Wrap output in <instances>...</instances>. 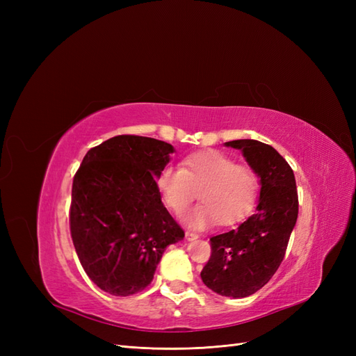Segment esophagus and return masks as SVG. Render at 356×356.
I'll use <instances>...</instances> for the list:
<instances>
[{
    "label": "esophagus",
    "instance_id": "esophagus-1",
    "mask_svg": "<svg viewBox=\"0 0 356 356\" xmlns=\"http://www.w3.org/2000/svg\"><path fill=\"white\" fill-rule=\"evenodd\" d=\"M199 238V234L195 232H186V239L187 241H196Z\"/></svg>",
    "mask_w": 356,
    "mask_h": 356
}]
</instances>
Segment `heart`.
<instances>
[{
	"label": "heart",
	"instance_id": "heart-1",
	"mask_svg": "<svg viewBox=\"0 0 356 356\" xmlns=\"http://www.w3.org/2000/svg\"><path fill=\"white\" fill-rule=\"evenodd\" d=\"M156 184L166 207L177 215L186 212L199 191L202 203L190 213L188 224L204 227L215 221L227 225L246 217L257 202L260 177L252 166L209 149L186 157L182 168L165 166Z\"/></svg>",
	"mask_w": 356,
	"mask_h": 356
}]
</instances>
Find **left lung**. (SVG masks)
I'll use <instances>...</instances> for the list:
<instances>
[{
    "label": "left lung",
    "mask_w": 356,
    "mask_h": 356,
    "mask_svg": "<svg viewBox=\"0 0 356 356\" xmlns=\"http://www.w3.org/2000/svg\"><path fill=\"white\" fill-rule=\"evenodd\" d=\"M225 145L242 149L261 178L260 202L238 229L212 236L200 276L213 293L242 298L263 288L281 266L297 221L298 195L293 169L272 145L255 139Z\"/></svg>",
    "instance_id": "1"
}]
</instances>
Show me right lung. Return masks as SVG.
Segmentation results:
<instances>
[{
    "mask_svg": "<svg viewBox=\"0 0 356 356\" xmlns=\"http://www.w3.org/2000/svg\"><path fill=\"white\" fill-rule=\"evenodd\" d=\"M170 153L165 141L118 135L90 148L75 172L72 243L86 275L111 296L144 289L166 246L184 238L156 184Z\"/></svg>",
    "mask_w": 356,
    "mask_h": 356,
    "instance_id": "add662e5",
    "label": "right lung"
}]
</instances>
